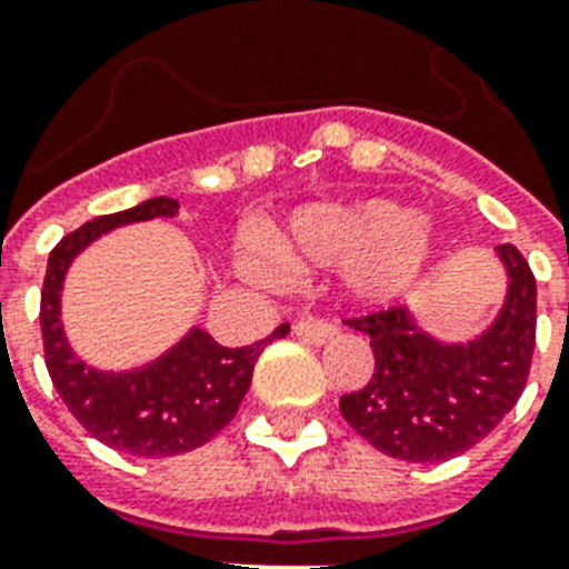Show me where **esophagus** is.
I'll return each instance as SVG.
<instances>
[{
    "mask_svg": "<svg viewBox=\"0 0 569 569\" xmlns=\"http://www.w3.org/2000/svg\"><path fill=\"white\" fill-rule=\"evenodd\" d=\"M295 337L310 342V346H325L330 337H337V325L319 319V316H303V319L295 321Z\"/></svg>",
    "mask_w": 569,
    "mask_h": 569,
    "instance_id": "esophagus-1",
    "label": "esophagus"
}]
</instances>
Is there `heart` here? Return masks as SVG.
<instances>
[{"mask_svg":"<svg viewBox=\"0 0 569 569\" xmlns=\"http://www.w3.org/2000/svg\"><path fill=\"white\" fill-rule=\"evenodd\" d=\"M431 232L413 209L392 200L351 206H312L292 218L286 236H268L266 253H248L244 266L277 280L283 268H346L360 298H392L422 271Z\"/></svg>","mask_w":569,"mask_h":569,"instance_id":"obj_1","label":"heart"}]
</instances>
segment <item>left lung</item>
<instances>
[{
	"label": "left lung",
	"mask_w": 569,
	"mask_h": 569,
	"mask_svg": "<svg viewBox=\"0 0 569 569\" xmlns=\"http://www.w3.org/2000/svg\"><path fill=\"white\" fill-rule=\"evenodd\" d=\"M508 266V301L485 337L440 346L401 303L346 319L369 333L375 372L339 410L366 442L410 463H440L481 442L520 401L538 337V283L511 241L496 244Z\"/></svg>",
	"instance_id": "1"
}]
</instances>
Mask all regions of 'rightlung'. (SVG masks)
<instances>
[{
  "mask_svg": "<svg viewBox=\"0 0 569 569\" xmlns=\"http://www.w3.org/2000/svg\"><path fill=\"white\" fill-rule=\"evenodd\" d=\"M177 212L173 197H153L136 209L82 223L52 248L40 289V333L52 387L84 431L136 458H171L221 433L239 413L268 339L289 333V325H280L266 342L223 348L203 330H191L171 355L129 375L93 372L76 360L58 321V295L70 259L111 227Z\"/></svg>",
  "mask_w": 569,
  "mask_h": 569,
  "instance_id": "obj_1",
  "label": "right lung"
}]
</instances>
